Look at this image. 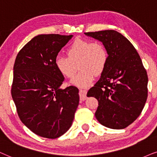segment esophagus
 Segmentation results:
<instances>
[{
  "mask_svg": "<svg viewBox=\"0 0 157 157\" xmlns=\"http://www.w3.org/2000/svg\"><path fill=\"white\" fill-rule=\"evenodd\" d=\"M79 94H80V98L81 100H86V98H87V96H86L87 92H86V90H80Z\"/></svg>",
  "mask_w": 157,
  "mask_h": 157,
  "instance_id": "esophagus-1",
  "label": "esophagus"
}]
</instances>
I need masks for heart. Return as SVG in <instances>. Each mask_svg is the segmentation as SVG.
<instances>
[{
	"label": "heart",
	"mask_w": 157,
	"mask_h": 157,
	"mask_svg": "<svg viewBox=\"0 0 157 157\" xmlns=\"http://www.w3.org/2000/svg\"><path fill=\"white\" fill-rule=\"evenodd\" d=\"M67 57H56V68L63 76L72 78L78 65L80 71L70 83L82 88L90 86L95 75H101L108 62V51L103 44L83 39L75 40L67 50Z\"/></svg>",
	"instance_id": "1"
}]
</instances>
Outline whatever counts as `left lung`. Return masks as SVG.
I'll return each mask as SVG.
<instances>
[{"label":"left lung","mask_w":157,"mask_h":157,"mask_svg":"<svg viewBox=\"0 0 157 157\" xmlns=\"http://www.w3.org/2000/svg\"><path fill=\"white\" fill-rule=\"evenodd\" d=\"M84 33L101 41L108 53L105 70L87 95L98 101L96 118L108 128H126L140 116L147 99L148 76L141 57L118 31Z\"/></svg>","instance_id":"8db88e82"}]
</instances>
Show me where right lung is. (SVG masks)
I'll return each mask as SVG.
<instances>
[{
	"label": "right lung",
	"instance_id": "1",
	"mask_svg": "<svg viewBox=\"0 0 157 157\" xmlns=\"http://www.w3.org/2000/svg\"><path fill=\"white\" fill-rule=\"evenodd\" d=\"M72 36L38 35L16 58L12 98L23 124L39 136L56 139L66 133L79 105V90L75 86L60 88L64 77L54 64Z\"/></svg>",
	"mask_w": 157,
	"mask_h": 157
}]
</instances>
